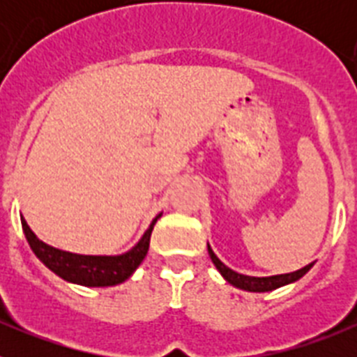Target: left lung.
I'll return each instance as SVG.
<instances>
[{
	"instance_id": "obj_1",
	"label": "left lung",
	"mask_w": 357,
	"mask_h": 357,
	"mask_svg": "<svg viewBox=\"0 0 357 357\" xmlns=\"http://www.w3.org/2000/svg\"><path fill=\"white\" fill-rule=\"evenodd\" d=\"M209 250L211 259H213L214 266L218 268V272L222 273L227 280H229L230 284L236 286V288L247 289V291H272V289L280 288V286L289 284V282H295L301 277H304L305 273L313 268V263L307 264V266L301 268V270H296V272L291 273H284V275H273V277H248V275H241V273H236L234 270H230L229 266L222 263V261L218 259L214 252L211 250V247H207Z\"/></svg>"
}]
</instances>
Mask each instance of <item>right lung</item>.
<instances>
[{
	"mask_svg": "<svg viewBox=\"0 0 357 357\" xmlns=\"http://www.w3.org/2000/svg\"><path fill=\"white\" fill-rule=\"evenodd\" d=\"M157 218H160V214ZM157 218L151 222L150 229L144 232L141 241L135 245L127 254L116 255V257H107V255H78L62 252L59 248H53L31 232L24 218H21L23 232L26 236V241L33 254L43 261L46 266L69 282H77L82 286H114L127 280L134 273V270L141 264V261L146 255L150 247V236Z\"/></svg>",
	"mask_w": 357,
	"mask_h": 357,
	"instance_id": "obj_1",
	"label": "right lung"
}]
</instances>
